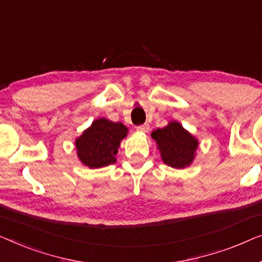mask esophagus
<instances>
[{
  "instance_id": "34e87169",
  "label": "esophagus",
  "mask_w": 262,
  "mask_h": 262,
  "mask_svg": "<svg viewBox=\"0 0 262 262\" xmlns=\"http://www.w3.org/2000/svg\"><path fill=\"white\" fill-rule=\"evenodd\" d=\"M136 129L138 132H142V133H147L149 130V126L147 123H143V124H140V126L136 127Z\"/></svg>"
}]
</instances>
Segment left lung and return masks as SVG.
<instances>
[{"mask_svg":"<svg viewBox=\"0 0 262 262\" xmlns=\"http://www.w3.org/2000/svg\"><path fill=\"white\" fill-rule=\"evenodd\" d=\"M164 163L174 168H183L192 163L198 141L178 122H169L166 127L152 133Z\"/></svg>","mask_w":262,"mask_h":262,"instance_id":"1","label":"left lung"}]
</instances>
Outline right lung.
Returning a JSON list of instances; mask_svg holds the SVG:
<instances>
[{"label": "right lung", "instance_id": "add662e5", "mask_svg": "<svg viewBox=\"0 0 262 262\" xmlns=\"http://www.w3.org/2000/svg\"><path fill=\"white\" fill-rule=\"evenodd\" d=\"M127 127L121 122L98 119L76 140L80 161L90 168L108 166L116 161L120 142L127 135Z\"/></svg>", "mask_w": 262, "mask_h": 262}]
</instances>
